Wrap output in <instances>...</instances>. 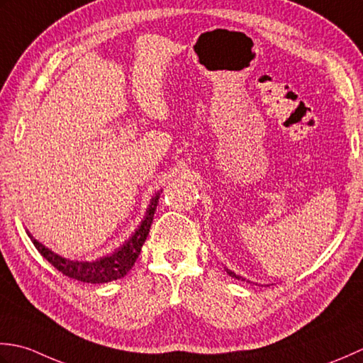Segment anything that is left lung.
Listing matches in <instances>:
<instances>
[{
  "mask_svg": "<svg viewBox=\"0 0 363 363\" xmlns=\"http://www.w3.org/2000/svg\"><path fill=\"white\" fill-rule=\"evenodd\" d=\"M225 271H227V274H228V276H232V277H235V279H238V280H240V279H241V280H244L242 277H240V276H236V274H235V272H232L230 269H225Z\"/></svg>",
  "mask_w": 363,
  "mask_h": 363,
  "instance_id": "obj_1",
  "label": "left lung"
}]
</instances>
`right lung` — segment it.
<instances>
[{
	"label": "right lung",
	"instance_id": "add662e5",
	"mask_svg": "<svg viewBox=\"0 0 363 363\" xmlns=\"http://www.w3.org/2000/svg\"><path fill=\"white\" fill-rule=\"evenodd\" d=\"M161 192L162 191L155 192V196L150 199L149 208H147L145 216L140 220V224L138 225L135 233H133L119 249H116L113 254L101 257L95 262L69 260V258L57 255L53 250L43 246V244L37 241L29 232L26 233L29 238H31L35 249L40 252V255L43 258H47V260L53 264L57 271H61L64 276L86 284H106L111 282V280H117L127 276V272L133 268V264H135L136 258L140 254V247H143V244L147 240V235L150 232L153 214L157 211Z\"/></svg>",
	"mask_w": 363,
	"mask_h": 363
}]
</instances>
